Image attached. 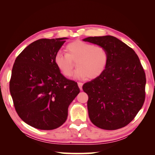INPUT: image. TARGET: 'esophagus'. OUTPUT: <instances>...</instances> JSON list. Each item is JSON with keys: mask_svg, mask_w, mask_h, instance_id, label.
I'll use <instances>...</instances> for the list:
<instances>
[{"mask_svg": "<svg viewBox=\"0 0 155 155\" xmlns=\"http://www.w3.org/2000/svg\"><path fill=\"white\" fill-rule=\"evenodd\" d=\"M78 86H79V88H80V90H82V86H83V83H82V82H78Z\"/></svg>", "mask_w": 155, "mask_h": 155, "instance_id": "esophagus-1", "label": "esophagus"}]
</instances>
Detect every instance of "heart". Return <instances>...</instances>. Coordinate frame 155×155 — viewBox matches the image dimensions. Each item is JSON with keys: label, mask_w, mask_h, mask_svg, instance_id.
Listing matches in <instances>:
<instances>
[{"label": "heart", "mask_w": 155, "mask_h": 155, "mask_svg": "<svg viewBox=\"0 0 155 155\" xmlns=\"http://www.w3.org/2000/svg\"><path fill=\"white\" fill-rule=\"evenodd\" d=\"M67 54L57 53L54 63L62 75L71 76L75 64L78 69L74 73L75 79H94L101 75L108 62V53L101 45H94L82 41H75L67 45Z\"/></svg>", "instance_id": "obj_1"}]
</instances>
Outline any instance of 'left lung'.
<instances>
[{
    "instance_id": "obj_1",
    "label": "left lung",
    "mask_w": 155,
    "mask_h": 155,
    "mask_svg": "<svg viewBox=\"0 0 155 155\" xmlns=\"http://www.w3.org/2000/svg\"><path fill=\"white\" fill-rule=\"evenodd\" d=\"M83 41L104 47L109 57L102 74L83 85L90 120L102 129L123 128L134 120L145 101L146 74L140 59L131 48L113 36Z\"/></svg>"
}]
</instances>
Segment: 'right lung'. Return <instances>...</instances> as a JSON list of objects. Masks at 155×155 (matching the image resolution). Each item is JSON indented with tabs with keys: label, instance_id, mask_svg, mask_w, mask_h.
<instances>
[{
	"label": "right lung",
	"instance_id": "right-lung-1",
	"mask_svg": "<svg viewBox=\"0 0 155 155\" xmlns=\"http://www.w3.org/2000/svg\"><path fill=\"white\" fill-rule=\"evenodd\" d=\"M66 37L32 42L16 58L9 91L16 112L38 129L52 130L66 121L68 107L80 93L77 82L62 75L54 57Z\"/></svg>",
	"mask_w": 155,
	"mask_h": 155
}]
</instances>
